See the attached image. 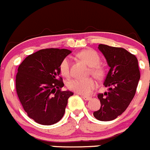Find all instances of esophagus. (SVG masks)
<instances>
[{
	"label": "esophagus",
	"mask_w": 150,
	"mask_h": 150,
	"mask_svg": "<svg viewBox=\"0 0 150 150\" xmlns=\"http://www.w3.org/2000/svg\"><path fill=\"white\" fill-rule=\"evenodd\" d=\"M81 97L83 98V99H84V100H90V99L91 98V97L86 96V95H81Z\"/></svg>",
	"instance_id": "34e87169"
}]
</instances>
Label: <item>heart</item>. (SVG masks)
<instances>
[{"mask_svg": "<svg viewBox=\"0 0 150 150\" xmlns=\"http://www.w3.org/2000/svg\"><path fill=\"white\" fill-rule=\"evenodd\" d=\"M79 59L84 61L90 67V72L97 79H100L104 76V70L99 64L100 62V57L96 52L92 50H85L77 54ZM71 61L68 57H66L62 61L59 66L61 74L64 76H68L70 74ZM69 89L76 91L78 94L88 95L91 93L97 87V83L92 78L88 79H70L67 83Z\"/></svg>", "mask_w": 150, "mask_h": 150, "instance_id": "b5f03b06", "label": "heart"}]
</instances>
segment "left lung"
<instances>
[{
  "label": "left lung",
  "instance_id": "obj_1",
  "mask_svg": "<svg viewBox=\"0 0 150 150\" xmlns=\"http://www.w3.org/2000/svg\"><path fill=\"white\" fill-rule=\"evenodd\" d=\"M110 68L104 82L108 91L98 94L100 107L93 115L100 121H111L125 112L136 93L140 79L138 62L123 48L98 45Z\"/></svg>",
  "mask_w": 150,
  "mask_h": 150
}]
</instances>
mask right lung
I'll return each instance as SVG.
<instances>
[{
  "label": "right lung",
  "mask_w": 150,
  "mask_h": 150,
  "mask_svg": "<svg viewBox=\"0 0 150 150\" xmlns=\"http://www.w3.org/2000/svg\"><path fill=\"white\" fill-rule=\"evenodd\" d=\"M71 51L44 49L29 55L19 64L16 77L18 99L36 122L51 125L62 120L72 91H61L60 64Z\"/></svg>",
  "instance_id": "1"
}]
</instances>
